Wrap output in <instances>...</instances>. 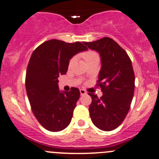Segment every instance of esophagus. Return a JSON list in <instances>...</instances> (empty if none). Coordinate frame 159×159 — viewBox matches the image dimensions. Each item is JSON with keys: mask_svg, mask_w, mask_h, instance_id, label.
<instances>
[{"mask_svg": "<svg viewBox=\"0 0 159 159\" xmlns=\"http://www.w3.org/2000/svg\"><path fill=\"white\" fill-rule=\"evenodd\" d=\"M80 93H81V96H83V95H85L86 94V91H85L84 90H83V89H81L80 90Z\"/></svg>", "mask_w": 159, "mask_h": 159, "instance_id": "esophagus-1", "label": "esophagus"}]
</instances>
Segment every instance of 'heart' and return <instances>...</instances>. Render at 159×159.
I'll return each mask as SVG.
<instances>
[{"instance_id":"1","label":"heart","mask_w":159,"mask_h":159,"mask_svg":"<svg viewBox=\"0 0 159 159\" xmlns=\"http://www.w3.org/2000/svg\"><path fill=\"white\" fill-rule=\"evenodd\" d=\"M83 58L84 59L85 62H88V61L95 60V59H99V56L96 52L91 51V50H89V51L85 52L83 54ZM74 62V59H71L70 60V62H69V65H71Z\"/></svg>"}]
</instances>
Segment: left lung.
Wrapping results in <instances>:
<instances>
[{"label": "left lung", "instance_id": "1", "mask_svg": "<svg viewBox=\"0 0 159 159\" xmlns=\"http://www.w3.org/2000/svg\"><path fill=\"white\" fill-rule=\"evenodd\" d=\"M83 43L99 53L101 60L97 85L102 89V96L98 98L94 93H88L92 98L90 118L97 128L110 131L125 120L133 99L135 76L131 60L111 38Z\"/></svg>", "mask_w": 159, "mask_h": 159}]
</instances>
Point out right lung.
Returning <instances> with one entry per match:
<instances>
[{"label":"right lung","instance_id":"1","mask_svg":"<svg viewBox=\"0 0 159 159\" xmlns=\"http://www.w3.org/2000/svg\"><path fill=\"white\" fill-rule=\"evenodd\" d=\"M86 50L80 42L52 39L41 43L31 54L26 71V92L34 116L50 131H60L70 124L80 91L76 88L60 91L58 78L67 72L75 55Z\"/></svg>","mask_w":159,"mask_h":159}]
</instances>
